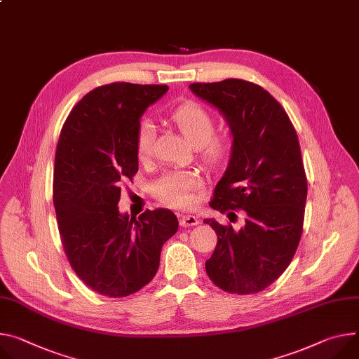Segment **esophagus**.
<instances>
[{"instance_id": "1", "label": "esophagus", "mask_w": 359, "mask_h": 359, "mask_svg": "<svg viewBox=\"0 0 359 359\" xmlns=\"http://www.w3.org/2000/svg\"><path fill=\"white\" fill-rule=\"evenodd\" d=\"M180 226L183 227H189V226H196L199 223V219L196 216H191V215H180Z\"/></svg>"}]
</instances>
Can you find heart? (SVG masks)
Listing matches in <instances>:
<instances>
[{
    "mask_svg": "<svg viewBox=\"0 0 359 359\" xmlns=\"http://www.w3.org/2000/svg\"><path fill=\"white\" fill-rule=\"evenodd\" d=\"M170 120L184 137L196 146L203 165L216 170L229 160L233 151L231 133L216 132L215 116L196 102H186L170 111ZM156 140V127L150 118H142L135 136L137 158L150 160ZM202 187V177L196 172H170L153 183L154 196L168 206L187 209L194 203V193Z\"/></svg>",
    "mask_w": 359,
    "mask_h": 359,
    "instance_id": "1",
    "label": "heart"
}]
</instances>
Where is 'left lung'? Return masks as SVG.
<instances>
[{"label": "left lung", "mask_w": 359, "mask_h": 359, "mask_svg": "<svg viewBox=\"0 0 359 359\" xmlns=\"http://www.w3.org/2000/svg\"><path fill=\"white\" fill-rule=\"evenodd\" d=\"M189 87L219 109L233 135L229 166L210 208L229 212V219L231 210L246 213L238 232L205 220L217 235L206 273L224 292L257 293L289 266L304 231L308 180L297 130L279 102L255 83L227 79Z\"/></svg>", "instance_id": "left-lung-1"}]
</instances>
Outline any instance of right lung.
<instances>
[{
	"label": "right lung",
	"instance_id": "obj_1",
	"mask_svg": "<svg viewBox=\"0 0 359 359\" xmlns=\"http://www.w3.org/2000/svg\"><path fill=\"white\" fill-rule=\"evenodd\" d=\"M165 84L111 83L87 93L64 121L55 150L53 203L77 276L94 292L124 298L156 275L161 246L179 227L169 209L120 215L121 184L139 170L135 136Z\"/></svg>",
	"mask_w": 359,
	"mask_h": 359
}]
</instances>
